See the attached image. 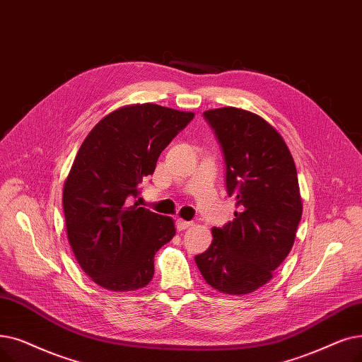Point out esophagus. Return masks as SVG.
Instances as JSON below:
<instances>
[{"label":"esophagus","mask_w":362,"mask_h":362,"mask_svg":"<svg viewBox=\"0 0 362 362\" xmlns=\"http://www.w3.org/2000/svg\"><path fill=\"white\" fill-rule=\"evenodd\" d=\"M189 226H192V222H187V220H183V218H177V220H176V228H177L179 230L187 229Z\"/></svg>","instance_id":"1"}]
</instances>
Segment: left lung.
<instances>
[{
  "label": "left lung",
  "instance_id": "left-lung-1",
  "mask_svg": "<svg viewBox=\"0 0 362 362\" xmlns=\"http://www.w3.org/2000/svg\"><path fill=\"white\" fill-rule=\"evenodd\" d=\"M204 118L222 146L226 191L238 211L211 229V245L195 262L217 291L248 294L268 284L294 244L303 210L297 170L284 139L262 117L228 106Z\"/></svg>",
  "mask_w": 362,
  "mask_h": 362
}]
</instances>
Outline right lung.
I'll return each mask as SVG.
<instances>
[{
  "mask_svg": "<svg viewBox=\"0 0 362 362\" xmlns=\"http://www.w3.org/2000/svg\"><path fill=\"white\" fill-rule=\"evenodd\" d=\"M194 112L144 103L100 119L78 151L64 185L68 241L81 269L112 291L146 287L153 256L176 235L171 217L133 202L160 153Z\"/></svg>",
  "mask_w": 362,
  "mask_h": 362,
  "instance_id": "right-lung-1",
  "label": "right lung"
}]
</instances>
